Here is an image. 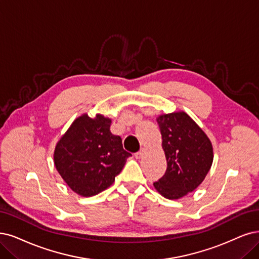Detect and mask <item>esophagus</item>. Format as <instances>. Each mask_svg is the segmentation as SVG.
Returning a JSON list of instances; mask_svg holds the SVG:
<instances>
[{
	"instance_id": "1",
	"label": "esophagus",
	"mask_w": 259,
	"mask_h": 259,
	"mask_svg": "<svg viewBox=\"0 0 259 259\" xmlns=\"http://www.w3.org/2000/svg\"><path fill=\"white\" fill-rule=\"evenodd\" d=\"M145 154V149H142V150H140L139 152H136L135 154V157L137 158V159H141L142 157H143V155Z\"/></svg>"
}]
</instances>
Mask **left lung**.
<instances>
[{
  "instance_id": "1",
  "label": "left lung",
  "mask_w": 259,
  "mask_h": 259,
  "mask_svg": "<svg viewBox=\"0 0 259 259\" xmlns=\"http://www.w3.org/2000/svg\"><path fill=\"white\" fill-rule=\"evenodd\" d=\"M157 122L167 167L154 186L162 196L178 199L203 183L213 161L212 144L185 112L160 115Z\"/></svg>"
}]
</instances>
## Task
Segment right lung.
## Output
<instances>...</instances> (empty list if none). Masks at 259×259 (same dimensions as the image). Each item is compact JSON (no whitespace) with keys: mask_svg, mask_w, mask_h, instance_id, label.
Here are the masks:
<instances>
[{"mask_svg":"<svg viewBox=\"0 0 259 259\" xmlns=\"http://www.w3.org/2000/svg\"><path fill=\"white\" fill-rule=\"evenodd\" d=\"M111 122L101 114L95 118L83 114L55 146L57 171L81 196H94L108 189L131 156L123 149L120 137L111 133Z\"/></svg>","mask_w":259,"mask_h":259,"instance_id":"add662e5","label":"right lung"}]
</instances>
